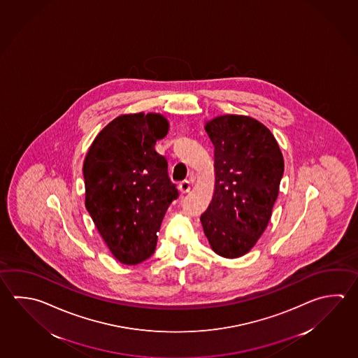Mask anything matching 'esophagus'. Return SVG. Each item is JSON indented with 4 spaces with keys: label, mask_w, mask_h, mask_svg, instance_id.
<instances>
[{
    "label": "esophagus",
    "mask_w": 358,
    "mask_h": 358,
    "mask_svg": "<svg viewBox=\"0 0 358 358\" xmlns=\"http://www.w3.org/2000/svg\"><path fill=\"white\" fill-rule=\"evenodd\" d=\"M179 190H180V193H182V194L188 193L189 190H190V182H189L188 180H182V182L179 184Z\"/></svg>",
    "instance_id": "obj_1"
}]
</instances>
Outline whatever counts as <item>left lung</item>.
<instances>
[{
	"label": "left lung",
	"instance_id": "8db88e82",
	"mask_svg": "<svg viewBox=\"0 0 358 358\" xmlns=\"http://www.w3.org/2000/svg\"><path fill=\"white\" fill-rule=\"evenodd\" d=\"M206 131L215 145V188L201 222L215 254L236 259L266 229L284 159L273 134L254 118L220 116Z\"/></svg>",
	"mask_w": 358,
	"mask_h": 358
}]
</instances>
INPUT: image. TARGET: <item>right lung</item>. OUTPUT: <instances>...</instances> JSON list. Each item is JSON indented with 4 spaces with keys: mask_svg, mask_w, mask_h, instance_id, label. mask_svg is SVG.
<instances>
[{
    "mask_svg": "<svg viewBox=\"0 0 358 358\" xmlns=\"http://www.w3.org/2000/svg\"><path fill=\"white\" fill-rule=\"evenodd\" d=\"M168 130L162 115L120 116L98 134L85 156V208L124 265L154 254L164 215L179 196L165 156L155 150Z\"/></svg>",
    "mask_w": 358,
    "mask_h": 358,
    "instance_id": "right-lung-1",
    "label": "right lung"
}]
</instances>
